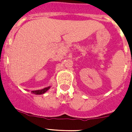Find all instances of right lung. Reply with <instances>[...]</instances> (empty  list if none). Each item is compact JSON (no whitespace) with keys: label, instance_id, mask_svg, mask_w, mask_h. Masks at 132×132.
I'll use <instances>...</instances> for the list:
<instances>
[{"label":"right lung","instance_id":"right-lung-1","mask_svg":"<svg viewBox=\"0 0 132 132\" xmlns=\"http://www.w3.org/2000/svg\"><path fill=\"white\" fill-rule=\"evenodd\" d=\"M50 88V87H45V88H43V89H41V90H32L31 93H33V94H44L45 92H47L49 89Z\"/></svg>","mask_w":132,"mask_h":132}]
</instances>
